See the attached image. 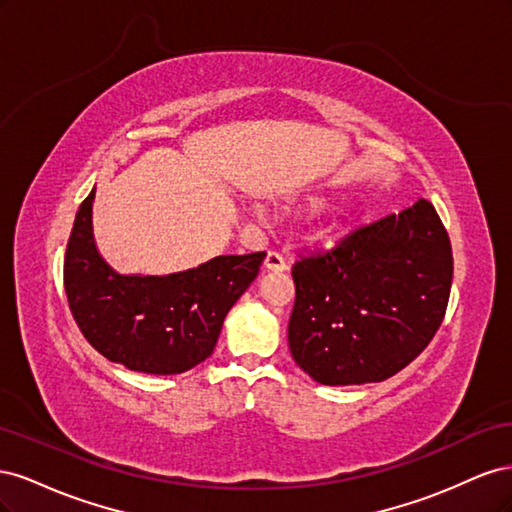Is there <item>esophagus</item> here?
<instances>
[{
  "label": "esophagus",
  "instance_id": "1",
  "mask_svg": "<svg viewBox=\"0 0 512 512\" xmlns=\"http://www.w3.org/2000/svg\"><path fill=\"white\" fill-rule=\"evenodd\" d=\"M265 269H269V271H286L288 265H286V260H284L282 254L269 252V254L265 256Z\"/></svg>",
  "mask_w": 512,
  "mask_h": 512
}]
</instances>
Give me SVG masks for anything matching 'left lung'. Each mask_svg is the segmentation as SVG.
<instances>
[{
    "label": "left lung",
    "mask_w": 512,
    "mask_h": 512,
    "mask_svg": "<svg viewBox=\"0 0 512 512\" xmlns=\"http://www.w3.org/2000/svg\"><path fill=\"white\" fill-rule=\"evenodd\" d=\"M294 363L316 382H382L440 329L453 282L448 232L425 198L294 262Z\"/></svg>",
    "instance_id": "1"
}]
</instances>
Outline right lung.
<instances>
[{
    "label": "right lung",
    "instance_id": "1",
    "mask_svg": "<svg viewBox=\"0 0 512 512\" xmlns=\"http://www.w3.org/2000/svg\"><path fill=\"white\" fill-rule=\"evenodd\" d=\"M94 198L96 188L76 211L64 260L68 305L81 333L108 361L143 374H183L203 363L267 254L215 256L170 275H123L96 247Z\"/></svg>",
    "mask_w": 512,
    "mask_h": 512
}]
</instances>
